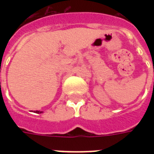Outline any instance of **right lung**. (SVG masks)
Instances as JSON below:
<instances>
[{
    "label": "right lung",
    "instance_id": "obj_1",
    "mask_svg": "<svg viewBox=\"0 0 154 154\" xmlns=\"http://www.w3.org/2000/svg\"><path fill=\"white\" fill-rule=\"evenodd\" d=\"M35 113H38V114H41L43 113V111H40V110H36V111H35Z\"/></svg>",
    "mask_w": 154,
    "mask_h": 154
}]
</instances>
